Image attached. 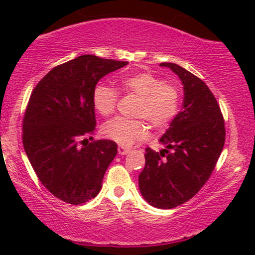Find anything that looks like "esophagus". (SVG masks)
<instances>
[{"label":"esophagus","mask_w":255,"mask_h":255,"mask_svg":"<svg viewBox=\"0 0 255 255\" xmlns=\"http://www.w3.org/2000/svg\"><path fill=\"white\" fill-rule=\"evenodd\" d=\"M118 151H119V154H127L128 152H129V147H126L124 145H119Z\"/></svg>","instance_id":"obj_1"}]
</instances>
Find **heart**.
I'll use <instances>...</instances> for the list:
<instances>
[{
	"label": "heart",
	"instance_id": "heart-1",
	"mask_svg": "<svg viewBox=\"0 0 255 255\" xmlns=\"http://www.w3.org/2000/svg\"><path fill=\"white\" fill-rule=\"evenodd\" d=\"M120 89L128 95L139 97L134 116L137 120L116 118L102 127V134L120 145L129 146L145 139L148 127L162 129L176 118L180 110L181 92L176 85L168 84L162 78L148 72L133 73L119 77ZM118 90L111 85L98 83L92 92V103L102 116H109L118 107Z\"/></svg>",
	"mask_w": 255,
	"mask_h": 255
}]
</instances>
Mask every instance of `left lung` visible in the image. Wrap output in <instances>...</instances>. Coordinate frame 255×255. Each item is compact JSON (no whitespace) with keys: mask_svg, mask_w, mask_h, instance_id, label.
Segmentation results:
<instances>
[{"mask_svg":"<svg viewBox=\"0 0 255 255\" xmlns=\"http://www.w3.org/2000/svg\"><path fill=\"white\" fill-rule=\"evenodd\" d=\"M183 84V109L159 141L163 151L146 148L139 187L148 204L174 209L194 197L211 176L225 141L223 114L209 86L175 63H162Z\"/></svg>","mask_w":255,"mask_h":255,"instance_id":"1","label":"left lung"}]
</instances>
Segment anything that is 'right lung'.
<instances>
[{
  "instance_id": "add662e5",
  "label": "right lung",
  "mask_w": 255,
  "mask_h": 255,
  "mask_svg": "<svg viewBox=\"0 0 255 255\" xmlns=\"http://www.w3.org/2000/svg\"><path fill=\"white\" fill-rule=\"evenodd\" d=\"M128 62L83 55L54 67L32 91L22 119V144L32 168L54 197L72 205L95 198L118 153L111 140H93L92 92L104 75Z\"/></svg>"
}]
</instances>
